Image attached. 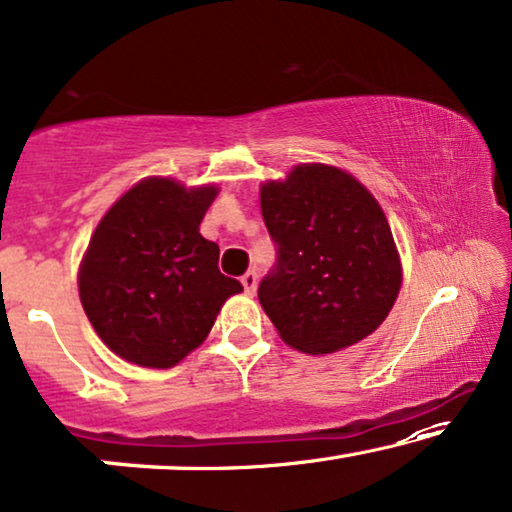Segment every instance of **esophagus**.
I'll use <instances>...</instances> for the list:
<instances>
[{"mask_svg":"<svg viewBox=\"0 0 512 512\" xmlns=\"http://www.w3.org/2000/svg\"><path fill=\"white\" fill-rule=\"evenodd\" d=\"M256 284H258L256 272L254 270L244 272V275H242V286H244V291L249 293V296H254V293H256Z\"/></svg>","mask_w":512,"mask_h":512,"instance_id":"34e87169","label":"esophagus"}]
</instances>
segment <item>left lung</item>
<instances>
[{
	"mask_svg": "<svg viewBox=\"0 0 512 512\" xmlns=\"http://www.w3.org/2000/svg\"><path fill=\"white\" fill-rule=\"evenodd\" d=\"M277 261L258 300L286 345L331 354L387 319L401 289V261L377 200L352 174L298 165L261 188Z\"/></svg>",
	"mask_w": 512,
	"mask_h": 512,
	"instance_id": "1",
	"label": "left lung"
}]
</instances>
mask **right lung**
Wrapping results in <instances>:
<instances>
[{"mask_svg":"<svg viewBox=\"0 0 512 512\" xmlns=\"http://www.w3.org/2000/svg\"><path fill=\"white\" fill-rule=\"evenodd\" d=\"M214 186L144 179L104 214L79 272L81 305L111 352L170 368L212 331L242 284L221 275L219 244L200 235Z\"/></svg>","mask_w":512,"mask_h":512,"instance_id":"add662e5","label":"right lung"}]
</instances>
